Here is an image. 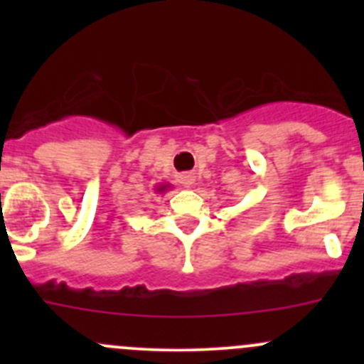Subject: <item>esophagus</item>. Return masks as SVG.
I'll list each match as a JSON object with an SVG mask.
<instances>
[{
	"label": "esophagus",
	"mask_w": 364,
	"mask_h": 364,
	"mask_svg": "<svg viewBox=\"0 0 364 364\" xmlns=\"http://www.w3.org/2000/svg\"><path fill=\"white\" fill-rule=\"evenodd\" d=\"M181 183H183V186H186V188H192V186L196 185V179H193V174H183L181 176Z\"/></svg>",
	"instance_id": "obj_1"
}]
</instances>
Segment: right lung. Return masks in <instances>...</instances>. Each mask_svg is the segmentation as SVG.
<instances>
[{
    "label": "right lung",
    "instance_id": "obj_1",
    "mask_svg": "<svg viewBox=\"0 0 364 364\" xmlns=\"http://www.w3.org/2000/svg\"><path fill=\"white\" fill-rule=\"evenodd\" d=\"M168 188H171V185H165V183H160V185L155 186V192L156 193H165Z\"/></svg>",
    "mask_w": 364,
    "mask_h": 364
}]
</instances>
